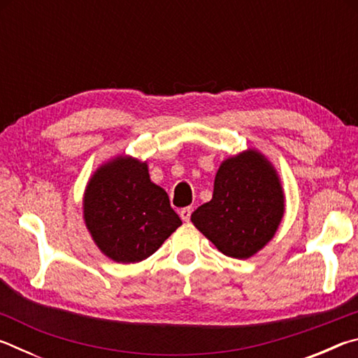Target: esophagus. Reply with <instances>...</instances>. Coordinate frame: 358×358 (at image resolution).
<instances>
[{
  "label": "esophagus",
  "instance_id": "34e87169",
  "mask_svg": "<svg viewBox=\"0 0 358 358\" xmlns=\"http://www.w3.org/2000/svg\"><path fill=\"white\" fill-rule=\"evenodd\" d=\"M191 213H192V208H189V207L181 208V210H180V217H181V220H183L185 222H187V221L191 220Z\"/></svg>",
  "mask_w": 358,
  "mask_h": 358
}]
</instances>
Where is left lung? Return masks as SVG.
I'll list each match as a JSON object with an SVG mask.
<instances>
[{
  "label": "left lung",
  "instance_id": "8db88e82",
  "mask_svg": "<svg viewBox=\"0 0 358 358\" xmlns=\"http://www.w3.org/2000/svg\"><path fill=\"white\" fill-rule=\"evenodd\" d=\"M286 211L280 173L256 148L221 162L213 197L191 215V221L217 251L250 259L270 243Z\"/></svg>",
  "mask_w": 358,
  "mask_h": 358
}]
</instances>
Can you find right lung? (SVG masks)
<instances>
[{
	"instance_id": "add662e5",
	"label": "right lung",
	"mask_w": 358,
	"mask_h": 358,
	"mask_svg": "<svg viewBox=\"0 0 358 358\" xmlns=\"http://www.w3.org/2000/svg\"><path fill=\"white\" fill-rule=\"evenodd\" d=\"M83 222L98 250L118 264L150 257L181 226L147 161L117 155L102 162L83 192Z\"/></svg>"
}]
</instances>
